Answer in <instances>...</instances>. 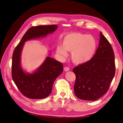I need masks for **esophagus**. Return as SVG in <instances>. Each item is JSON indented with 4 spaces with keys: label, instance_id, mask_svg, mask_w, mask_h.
Here are the masks:
<instances>
[{
    "label": "esophagus",
    "instance_id": "1",
    "mask_svg": "<svg viewBox=\"0 0 123 123\" xmlns=\"http://www.w3.org/2000/svg\"><path fill=\"white\" fill-rule=\"evenodd\" d=\"M69 70H70L69 68V67H65L64 68V71H66V72L69 71Z\"/></svg>",
    "mask_w": 123,
    "mask_h": 123
}]
</instances>
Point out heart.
Returning <instances> with one entry per match:
<instances>
[{"mask_svg": "<svg viewBox=\"0 0 123 123\" xmlns=\"http://www.w3.org/2000/svg\"><path fill=\"white\" fill-rule=\"evenodd\" d=\"M97 49V42L90 35L81 32H72L66 35L62 41V46L56 48L60 57L67 56L66 51H71V59L76 64H84L90 60Z\"/></svg>", "mask_w": 123, "mask_h": 123, "instance_id": "obj_1", "label": "heart"}]
</instances>
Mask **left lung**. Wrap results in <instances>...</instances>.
<instances>
[{
  "instance_id": "obj_1",
  "label": "left lung",
  "mask_w": 123,
  "mask_h": 123,
  "mask_svg": "<svg viewBox=\"0 0 123 123\" xmlns=\"http://www.w3.org/2000/svg\"><path fill=\"white\" fill-rule=\"evenodd\" d=\"M73 70L76 75L74 93L79 99L96 100L109 90L116 72L114 55L111 44L101 32L94 56Z\"/></svg>"
}]
</instances>
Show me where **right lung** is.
Instances as JSON below:
<instances>
[{
    "mask_svg": "<svg viewBox=\"0 0 123 123\" xmlns=\"http://www.w3.org/2000/svg\"><path fill=\"white\" fill-rule=\"evenodd\" d=\"M56 25L32 26L28 29L13 51L12 60V77L14 84L25 97L41 99L50 94L55 79L63 72V64L48 56L44 62L32 74L22 69L20 55L25 42L44 37L56 30Z\"/></svg>",
    "mask_w": 123,
    "mask_h": 123,
    "instance_id": "1",
    "label": "right lung"
}]
</instances>
